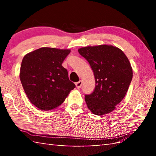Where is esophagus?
<instances>
[{"instance_id":"obj_1","label":"esophagus","mask_w":156,"mask_h":156,"mask_svg":"<svg viewBox=\"0 0 156 156\" xmlns=\"http://www.w3.org/2000/svg\"><path fill=\"white\" fill-rule=\"evenodd\" d=\"M82 84H83V81H82V80H80V81L77 82V83H76V88H77V89L80 88L82 87Z\"/></svg>"}]
</instances>
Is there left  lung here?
<instances>
[{"label": "left lung", "mask_w": 156, "mask_h": 156, "mask_svg": "<svg viewBox=\"0 0 156 156\" xmlns=\"http://www.w3.org/2000/svg\"><path fill=\"white\" fill-rule=\"evenodd\" d=\"M78 52L90 65L96 83L93 92L84 96L87 107L98 115L112 112L125 96L133 78L127 57L107 44L83 47Z\"/></svg>", "instance_id": "8db88e82"}]
</instances>
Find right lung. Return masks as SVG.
I'll return each instance as SVG.
<instances>
[{"label": "right lung", "mask_w": 156, "mask_h": 156, "mask_svg": "<svg viewBox=\"0 0 156 156\" xmlns=\"http://www.w3.org/2000/svg\"><path fill=\"white\" fill-rule=\"evenodd\" d=\"M69 49L42 47L25 55L20 78L29 100L39 109L48 111L60 106L76 87L62 66Z\"/></svg>", "instance_id": "obj_1"}]
</instances>
